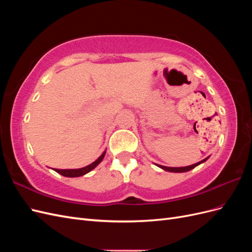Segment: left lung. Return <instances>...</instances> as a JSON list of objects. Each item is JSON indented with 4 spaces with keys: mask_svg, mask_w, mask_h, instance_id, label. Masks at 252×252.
<instances>
[{
    "mask_svg": "<svg viewBox=\"0 0 252 252\" xmlns=\"http://www.w3.org/2000/svg\"><path fill=\"white\" fill-rule=\"evenodd\" d=\"M207 158H204L203 161H201V162H197V163H195V164H193V165L186 166V167H166V166H161V165H158V167H159V168H162V169L166 170V171H170V172H186V171H189V170L193 169L194 167H196L197 165H200V164L204 163Z\"/></svg>",
    "mask_w": 252,
    "mask_h": 252,
    "instance_id": "left-lung-1",
    "label": "left lung"
}]
</instances>
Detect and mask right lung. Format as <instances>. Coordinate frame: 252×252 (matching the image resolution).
I'll return each instance as SVG.
<instances>
[{
	"instance_id": "1",
	"label": "right lung",
	"mask_w": 252,
	"mask_h": 252,
	"mask_svg": "<svg viewBox=\"0 0 252 252\" xmlns=\"http://www.w3.org/2000/svg\"><path fill=\"white\" fill-rule=\"evenodd\" d=\"M105 154L106 151H104L102 156L98 158L97 159H95V161L94 163H91L90 165L86 166V167H83V168H80V169H55L58 173L64 175V177H68V178H75V177H81V175H84L86 174L87 172L91 171L94 168H95V167L100 164L102 162V159L104 158L105 157Z\"/></svg>"
}]
</instances>
